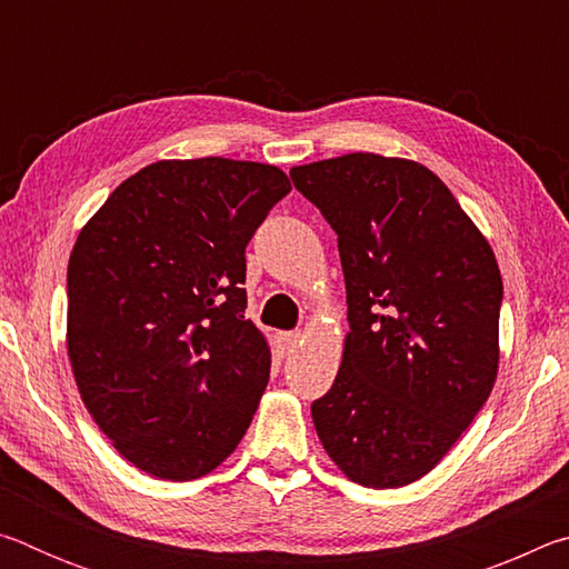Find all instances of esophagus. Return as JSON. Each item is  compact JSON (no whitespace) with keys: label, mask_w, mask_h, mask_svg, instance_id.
Here are the masks:
<instances>
[{"label":"esophagus","mask_w":569,"mask_h":569,"mask_svg":"<svg viewBox=\"0 0 569 569\" xmlns=\"http://www.w3.org/2000/svg\"><path fill=\"white\" fill-rule=\"evenodd\" d=\"M298 343H301V331H281L276 336V346L278 351H281V356L293 353Z\"/></svg>","instance_id":"1"}]
</instances>
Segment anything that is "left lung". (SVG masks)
<instances>
[{"label":"left lung","mask_w":569,"mask_h":569,"mask_svg":"<svg viewBox=\"0 0 569 569\" xmlns=\"http://www.w3.org/2000/svg\"><path fill=\"white\" fill-rule=\"evenodd\" d=\"M336 236L349 336L311 403L329 457L363 487L435 469L497 379L502 276L457 198L419 162L373 152L291 170Z\"/></svg>","instance_id":"8db88e82"}]
</instances>
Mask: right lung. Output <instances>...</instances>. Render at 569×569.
<instances>
[{
    "label": "right lung",
    "mask_w": 569,
    "mask_h": 569,
    "mask_svg": "<svg viewBox=\"0 0 569 569\" xmlns=\"http://www.w3.org/2000/svg\"><path fill=\"white\" fill-rule=\"evenodd\" d=\"M286 172L160 160L114 188L67 266V353L98 427L134 467L198 479L233 455L271 351L246 321V246Z\"/></svg>",
    "instance_id": "right-lung-1"
}]
</instances>
